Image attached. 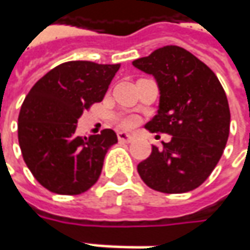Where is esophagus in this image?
I'll list each match as a JSON object with an SVG mask.
<instances>
[{"label":"esophagus","instance_id":"esophagus-1","mask_svg":"<svg viewBox=\"0 0 250 250\" xmlns=\"http://www.w3.org/2000/svg\"><path fill=\"white\" fill-rule=\"evenodd\" d=\"M117 140H119L120 142H125V144H130V142L134 141V137H133V135H130V134L119 133V134H117Z\"/></svg>","mask_w":250,"mask_h":250}]
</instances>
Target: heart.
Returning a JSON list of instances; mask_svg holds the SVG:
<instances>
[{"label": "heart", "mask_w": 250, "mask_h": 250, "mask_svg": "<svg viewBox=\"0 0 250 250\" xmlns=\"http://www.w3.org/2000/svg\"><path fill=\"white\" fill-rule=\"evenodd\" d=\"M117 125L120 128H125V130H128V128H133L135 125V119L131 116H120L116 119Z\"/></svg>", "instance_id": "b5f03b06"}]
</instances>
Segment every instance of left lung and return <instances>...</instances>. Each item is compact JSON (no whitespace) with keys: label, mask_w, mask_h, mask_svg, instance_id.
Instances as JSON below:
<instances>
[{"label":"left lung","mask_w":250,"mask_h":250,"mask_svg":"<svg viewBox=\"0 0 250 250\" xmlns=\"http://www.w3.org/2000/svg\"><path fill=\"white\" fill-rule=\"evenodd\" d=\"M133 65L155 76L160 90L158 115L145 127L171 141L152 146L137 166L142 181L165 194L192 191L210 176L229 134V106L217 76L184 48L166 45Z\"/></svg>","instance_id":"obj_1"}]
</instances>
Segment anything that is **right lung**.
Segmentation results:
<instances>
[{
    "label": "right lung",
    "instance_id": "obj_1",
    "mask_svg": "<svg viewBox=\"0 0 250 250\" xmlns=\"http://www.w3.org/2000/svg\"><path fill=\"white\" fill-rule=\"evenodd\" d=\"M120 65L88 61L61 63L42 76L23 101L18 138L24 163L48 191L79 195L98 181L113 130L77 137V119L101 102Z\"/></svg>",
    "mask_w": 250,
    "mask_h": 250
}]
</instances>
